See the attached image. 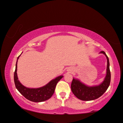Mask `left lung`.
<instances>
[{"instance_id":"1","label":"left lung","mask_w":123,"mask_h":123,"mask_svg":"<svg viewBox=\"0 0 123 123\" xmlns=\"http://www.w3.org/2000/svg\"><path fill=\"white\" fill-rule=\"evenodd\" d=\"M107 59L106 75L103 82L98 86H88L79 80L73 78L71 84V89L73 94L78 99L84 101H91L101 97L108 88L111 81V72L110 70L109 57L104 51H100Z\"/></svg>"}]
</instances>
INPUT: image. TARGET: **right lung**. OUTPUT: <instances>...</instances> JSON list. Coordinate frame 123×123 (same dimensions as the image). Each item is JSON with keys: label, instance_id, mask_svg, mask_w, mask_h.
<instances>
[{"label": "right lung", "instance_id": "obj_1", "mask_svg": "<svg viewBox=\"0 0 123 123\" xmlns=\"http://www.w3.org/2000/svg\"><path fill=\"white\" fill-rule=\"evenodd\" d=\"M20 56L18 57L16 64V69L14 73V81L16 88L20 94L29 100L36 103H39L47 100L50 98L55 92V87L57 82L63 78V76L60 75L51 80L45 86L37 88H30L23 86L18 80L17 73V62Z\"/></svg>", "mask_w": 123, "mask_h": 123}]
</instances>
